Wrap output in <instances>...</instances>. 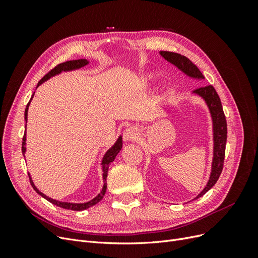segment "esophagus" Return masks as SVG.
I'll list each match as a JSON object with an SVG mask.
<instances>
[{"instance_id": "obj_1", "label": "esophagus", "mask_w": 258, "mask_h": 258, "mask_svg": "<svg viewBox=\"0 0 258 258\" xmlns=\"http://www.w3.org/2000/svg\"><path fill=\"white\" fill-rule=\"evenodd\" d=\"M139 138V129L137 127H128L123 131V140L124 141H136Z\"/></svg>"}]
</instances>
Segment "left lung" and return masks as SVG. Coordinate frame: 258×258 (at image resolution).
Here are the masks:
<instances>
[{"label": "left lung", "instance_id": "obj_1", "mask_svg": "<svg viewBox=\"0 0 258 258\" xmlns=\"http://www.w3.org/2000/svg\"><path fill=\"white\" fill-rule=\"evenodd\" d=\"M159 53L167 61H169L170 63L174 64L178 70H181V71L187 76L191 77V79H197V80L205 79V76L202 75L200 70L187 57L182 56V54L176 53V52H171V51H160ZM194 93L204 99L209 107V111L211 113V117H212V122H213V142H214L212 170H211L210 178L207 186L205 187V189L202 190L196 198H195V199H198L199 197L204 196L208 190L212 188L222 173L224 159H225L226 141H227V122H226V117L223 111L221 99L218 97L217 92L212 85L195 89Z\"/></svg>", "mask_w": 258, "mask_h": 258}]
</instances>
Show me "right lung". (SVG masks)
Segmentation results:
<instances>
[{"label": "right lung", "instance_id": "1", "mask_svg": "<svg viewBox=\"0 0 258 258\" xmlns=\"http://www.w3.org/2000/svg\"><path fill=\"white\" fill-rule=\"evenodd\" d=\"M88 63H89L88 60H86V59L71 60V61L63 62V63H60V64H58L57 67H54L52 70H50V71H49L47 74H46L40 82H38L37 87H38V86H40L41 84H43L45 81L49 80L50 77H52V76H54V75L60 74L61 72H68V71H72V70L81 69V68H83V67H85V66H87ZM37 87H36V88H37ZM33 95H34V93H33ZM32 98H33V96H32ZM32 98H31V100H32ZM31 100H30V102H31ZM30 102L27 104L26 111H25V120H26V123H27V119H28V108H29ZM121 147H122V140H121V137H119L118 139H117L116 143L110 148V150H108V151L105 153L104 157H103V159H102V163H101V165H102V170H103V182H104L102 190H101V192L98 195L97 197H95L92 200H90V201H88V202H85V204H70V202H62V201L53 200V199L47 197V196H46V195H44L43 192H41L40 190H38V189L36 188V186L34 185L33 181H32V179H31V176H30V174H29L30 183H31V185H32L33 189H34L38 195H41V196H42L43 198H45L46 200H48L49 202H51V204L54 205V206L60 207V208H63V209H67V210H73V211H83V210H86V209H88V208H90V207H92V206L97 205L100 200H102V198H103V196H104V194H105V191H106V176H107L108 167H110L111 162L114 161V159H115V157L117 156V154H118V153L120 152ZM25 153H26V134H25V136H23V138H22V154L25 155Z\"/></svg>", "mask_w": 258, "mask_h": 258}]
</instances>
